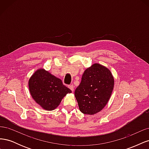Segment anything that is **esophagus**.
<instances>
[{
  "mask_svg": "<svg viewBox=\"0 0 149 149\" xmlns=\"http://www.w3.org/2000/svg\"><path fill=\"white\" fill-rule=\"evenodd\" d=\"M68 88L71 90L72 91H74V86H73V84L69 85V86H68Z\"/></svg>",
  "mask_w": 149,
  "mask_h": 149,
  "instance_id": "34e87169",
  "label": "esophagus"
}]
</instances>
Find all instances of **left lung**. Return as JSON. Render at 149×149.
<instances>
[{
    "mask_svg": "<svg viewBox=\"0 0 149 149\" xmlns=\"http://www.w3.org/2000/svg\"><path fill=\"white\" fill-rule=\"evenodd\" d=\"M114 80L110 70L100 64H93L84 72L74 96L80 111L93 115L105 107L114 88Z\"/></svg>",
    "mask_w": 149,
    "mask_h": 149,
    "instance_id": "obj_1",
    "label": "left lung"
}]
</instances>
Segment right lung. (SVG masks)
Wrapping results in <instances>:
<instances>
[{
    "instance_id": "1",
    "label": "right lung",
    "mask_w": 149,
    "mask_h": 149,
    "mask_svg": "<svg viewBox=\"0 0 149 149\" xmlns=\"http://www.w3.org/2000/svg\"><path fill=\"white\" fill-rule=\"evenodd\" d=\"M30 94L43 109L52 111L60 105L62 99L71 91L62 81L43 69L36 71L29 81Z\"/></svg>"
}]
</instances>
